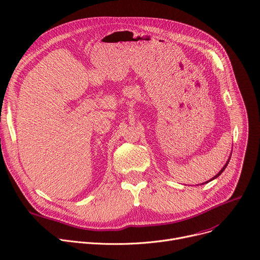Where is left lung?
Here are the masks:
<instances>
[{"label":"left lung","mask_w":260,"mask_h":260,"mask_svg":"<svg viewBox=\"0 0 260 260\" xmlns=\"http://www.w3.org/2000/svg\"><path fill=\"white\" fill-rule=\"evenodd\" d=\"M229 160H230V158H229V159H228V161L225 162V165H224V166L222 167V169H221V170H220V171H219V172H218V173H217V174H216V175H215L214 177H213V178H211V179H210L209 181H211V180H213V179H215V178H217V177H218V176H219V175H220V174H221V173H222V172L224 171V169H225V168H226V166H228V164H229ZM209 181H207V182H209Z\"/></svg>","instance_id":"obj_1"}]
</instances>
